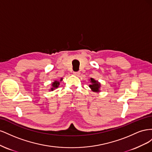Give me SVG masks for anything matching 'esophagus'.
Listing matches in <instances>:
<instances>
[{
    "instance_id": "34e87169",
    "label": "esophagus",
    "mask_w": 152,
    "mask_h": 152,
    "mask_svg": "<svg viewBox=\"0 0 152 152\" xmlns=\"http://www.w3.org/2000/svg\"><path fill=\"white\" fill-rule=\"evenodd\" d=\"M80 74V72H73V75H75L76 76H79Z\"/></svg>"
}]
</instances>
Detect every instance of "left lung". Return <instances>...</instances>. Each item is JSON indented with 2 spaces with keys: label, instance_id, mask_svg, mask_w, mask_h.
Returning a JSON list of instances; mask_svg holds the SVG:
<instances>
[{
  "label": "left lung",
  "instance_id": "8db88e82",
  "mask_svg": "<svg viewBox=\"0 0 152 152\" xmlns=\"http://www.w3.org/2000/svg\"><path fill=\"white\" fill-rule=\"evenodd\" d=\"M91 84L89 85V87L91 88V91L94 92V93H99L100 88H101V84L98 80H96L95 79L91 78L89 79Z\"/></svg>",
  "mask_w": 152,
  "mask_h": 152
}]
</instances>
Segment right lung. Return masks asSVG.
<instances>
[{"mask_svg": "<svg viewBox=\"0 0 152 152\" xmlns=\"http://www.w3.org/2000/svg\"><path fill=\"white\" fill-rule=\"evenodd\" d=\"M62 80H63V78H61V79L59 80V81L57 80H55L51 84V87H50V88L49 89L50 91H53L54 89H57L59 86V84H60V82H61Z\"/></svg>", "mask_w": 152, "mask_h": 152, "instance_id": "obj_1", "label": "right lung"}]
</instances>
